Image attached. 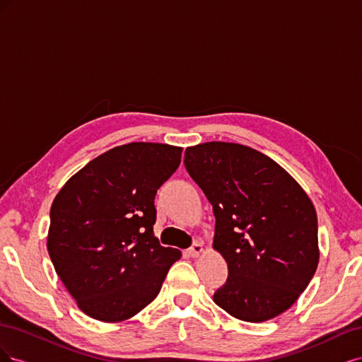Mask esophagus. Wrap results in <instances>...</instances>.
Masks as SVG:
<instances>
[{"mask_svg":"<svg viewBox=\"0 0 362 362\" xmlns=\"http://www.w3.org/2000/svg\"><path fill=\"white\" fill-rule=\"evenodd\" d=\"M202 252H204L202 245H201V243H194V245L189 249V255L193 257V258H196V257H199V255L202 254Z\"/></svg>","mask_w":362,"mask_h":362,"instance_id":"esophagus-1","label":"esophagus"}]
</instances>
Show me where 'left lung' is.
<instances>
[{
    "mask_svg": "<svg viewBox=\"0 0 362 362\" xmlns=\"http://www.w3.org/2000/svg\"><path fill=\"white\" fill-rule=\"evenodd\" d=\"M184 164L213 205V247L228 279L213 299L235 319L279 315L308 287L319 264L315 208L278 163L238 144L185 149Z\"/></svg>",
    "mask_w": 362,
    "mask_h": 362,
    "instance_id": "left-lung-1",
    "label": "left lung"
}]
</instances>
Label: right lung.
<instances>
[{"label":"right lung","mask_w":362,"mask_h":362,"mask_svg":"<svg viewBox=\"0 0 362 362\" xmlns=\"http://www.w3.org/2000/svg\"><path fill=\"white\" fill-rule=\"evenodd\" d=\"M182 148L116 146L76 172L49 211L48 254L78 308L122 322L157 298L181 252L154 235L157 190L181 163Z\"/></svg>","instance_id":"right-lung-1"}]
</instances>
